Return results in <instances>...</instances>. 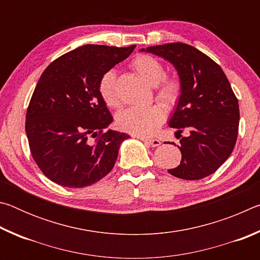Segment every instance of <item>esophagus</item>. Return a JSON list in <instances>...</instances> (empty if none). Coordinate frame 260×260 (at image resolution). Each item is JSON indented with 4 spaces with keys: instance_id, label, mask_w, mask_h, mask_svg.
<instances>
[{
    "instance_id": "esophagus-1",
    "label": "esophagus",
    "mask_w": 260,
    "mask_h": 260,
    "mask_svg": "<svg viewBox=\"0 0 260 260\" xmlns=\"http://www.w3.org/2000/svg\"><path fill=\"white\" fill-rule=\"evenodd\" d=\"M140 139L142 140L143 142L150 144L151 147H158V146H160V141L158 140V139H147V138H140Z\"/></svg>"
}]
</instances>
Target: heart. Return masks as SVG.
Listing matches in <instances>:
<instances>
[{
  "instance_id": "obj_1",
  "label": "heart",
  "mask_w": 260,
  "mask_h": 260,
  "mask_svg": "<svg viewBox=\"0 0 260 260\" xmlns=\"http://www.w3.org/2000/svg\"><path fill=\"white\" fill-rule=\"evenodd\" d=\"M132 67L148 85L156 87V98L167 108H174L182 93L181 81L175 77L164 78V68L158 59L149 55H140L134 58ZM99 91L109 108L120 105L117 93L116 73L105 72L100 79ZM165 119V110L159 104L144 108H128L116 117L117 126L121 131L139 136L153 135Z\"/></svg>"
}]
</instances>
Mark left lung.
<instances>
[{
  "instance_id": "1",
  "label": "left lung",
  "mask_w": 260,
  "mask_h": 260,
  "mask_svg": "<svg viewBox=\"0 0 260 260\" xmlns=\"http://www.w3.org/2000/svg\"><path fill=\"white\" fill-rule=\"evenodd\" d=\"M141 51L173 64L182 93L169 126L180 140L181 161L169 173L183 180H200L214 173L235 147L240 122L239 102L221 68L195 47L181 42L148 47Z\"/></svg>"
}]
</instances>
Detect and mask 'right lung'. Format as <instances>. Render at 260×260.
<instances>
[{"label": "right lung", "mask_w": 260, "mask_h": 260, "mask_svg": "<svg viewBox=\"0 0 260 260\" xmlns=\"http://www.w3.org/2000/svg\"><path fill=\"white\" fill-rule=\"evenodd\" d=\"M134 48L86 45L58 57L41 74L25 129L33 159L52 182L87 187L113 169L120 144L129 135L105 131L113 118L99 82Z\"/></svg>", "instance_id": "right-lung-1"}]
</instances>
